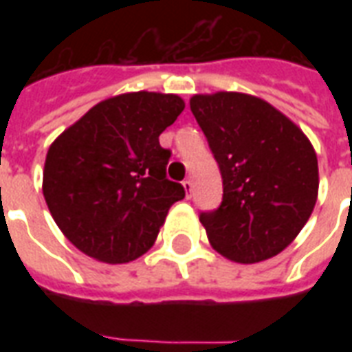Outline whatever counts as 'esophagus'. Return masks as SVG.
I'll return each instance as SVG.
<instances>
[{
    "label": "esophagus",
    "mask_w": 352,
    "mask_h": 352,
    "mask_svg": "<svg viewBox=\"0 0 352 352\" xmlns=\"http://www.w3.org/2000/svg\"><path fill=\"white\" fill-rule=\"evenodd\" d=\"M182 186H184V192H186V197L190 199L192 197V190H193V184L190 179H186V181H182Z\"/></svg>",
    "instance_id": "obj_1"
}]
</instances>
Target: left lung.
I'll return each instance as SVG.
<instances>
[{
  "mask_svg": "<svg viewBox=\"0 0 352 352\" xmlns=\"http://www.w3.org/2000/svg\"><path fill=\"white\" fill-rule=\"evenodd\" d=\"M190 107L223 177L221 206L199 215L210 243L235 263L278 256L316 204L311 140L268 102L245 93L193 95Z\"/></svg>",
  "mask_w": 352,
  "mask_h": 352,
  "instance_id": "obj_1",
  "label": "left lung"
}]
</instances>
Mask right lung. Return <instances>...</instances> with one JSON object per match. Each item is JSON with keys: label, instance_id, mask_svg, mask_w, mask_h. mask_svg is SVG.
Masks as SVG:
<instances>
[{"label": "right lung", "instance_id": "obj_1", "mask_svg": "<svg viewBox=\"0 0 352 352\" xmlns=\"http://www.w3.org/2000/svg\"><path fill=\"white\" fill-rule=\"evenodd\" d=\"M184 109L162 93H126L96 104L51 144L43 197L58 228L98 261L148 252L184 188L166 179L170 149L160 133Z\"/></svg>", "mask_w": 352, "mask_h": 352}]
</instances>
